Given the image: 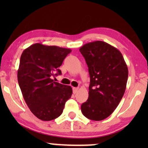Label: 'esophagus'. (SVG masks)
I'll list each match as a JSON object with an SVG mask.
<instances>
[{"label":"esophagus","instance_id":"esophagus-1","mask_svg":"<svg viewBox=\"0 0 148 148\" xmlns=\"http://www.w3.org/2000/svg\"><path fill=\"white\" fill-rule=\"evenodd\" d=\"M78 90H79L78 88H73V93L74 94H77V93Z\"/></svg>","mask_w":148,"mask_h":148}]
</instances>
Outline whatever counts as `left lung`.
I'll list each match as a JSON object with an SVG mask.
<instances>
[{"instance_id":"obj_1","label":"left lung","mask_w":148,"mask_h":148,"mask_svg":"<svg viewBox=\"0 0 148 148\" xmlns=\"http://www.w3.org/2000/svg\"><path fill=\"white\" fill-rule=\"evenodd\" d=\"M79 51L90 77L89 97L82 104V112L90 120H104L114 112L125 94L128 68L121 52L105 42H89Z\"/></svg>"}]
</instances>
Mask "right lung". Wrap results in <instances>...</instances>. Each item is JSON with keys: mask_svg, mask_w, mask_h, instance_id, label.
Returning <instances> with one entry per match:
<instances>
[{"mask_svg": "<svg viewBox=\"0 0 148 148\" xmlns=\"http://www.w3.org/2000/svg\"><path fill=\"white\" fill-rule=\"evenodd\" d=\"M71 52L69 48L36 43L21 54L18 83L29 110L40 120L49 121L58 118L71 97V87L52 79L61 74L58 68Z\"/></svg>", "mask_w": 148, "mask_h": 148, "instance_id": "right-lung-1", "label": "right lung"}]
</instances>
